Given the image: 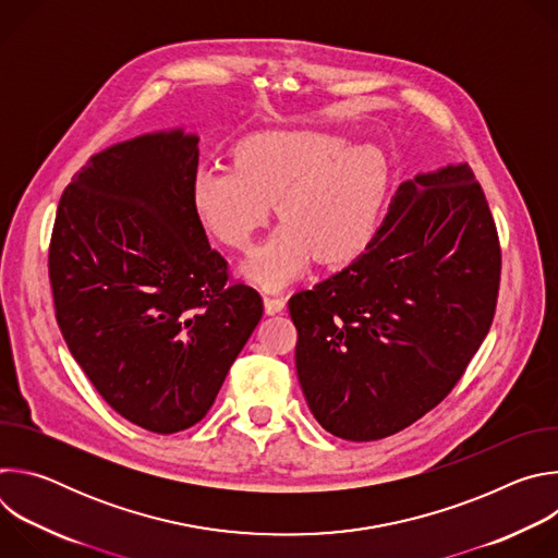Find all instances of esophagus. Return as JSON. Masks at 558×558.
Returning a JSON list of instances; mask_svg holds the SVG:
<instances>
[{
  "instance_id": "34e87169",
  "label": "esophagus",
  "mask_w": 558,
  "mask_h": 558,
  "mask_svg": "<svg viewBox=\"0 0 558 558\" xmlns=\"http://www.w3.org/2000/svg\"><path fill=\"white\" fill-rule=\"evenodd\" d=\"M287 300L280 298V295H265V313L274 315V313H280L284 308Z\"/></svg>"
}]
</instances>
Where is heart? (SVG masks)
Masks as SVG:
<instances>
[{"instance_id": "1", "label": "heart", "mask_w": 558, "mask_h": 558, "mask_svg": "<svg viewBox=\"0 0 558 558\" xmlns=\"http://www.w3.org/2000/svg\"><path fill=\"white\" fill-rule=\"evenodd\" d=\"M384 181V158L371 145H349L320 130H271L238 143L231 168L201 166L190 203L225 247L250 252L276 201L282 225L243 271L265 289H280L315 256L342 265L362 252Z\"/></svg>"}]
</instances>
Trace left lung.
Returning <instances> with one entry per match:
<instances>
[{
	"label": "left lung",
	"instance_id": "left-lung-1",
	"mask_svg": "<svg viewBox=\"0 0 558 558\" xmlns=\"http://www.w3.org/2000/svg\"><path fill=\"white\" fill-rule=\"evenodd\" d=\"M499 280V233L472 170L402 183L366 250L289 300L317 424L375 441L433 411L488 336Z\"/></svg>",
	"mask_w": 558,
	"mask_h": 558
}]
</instances>
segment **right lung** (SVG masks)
<instances>
[{
  "instance_id": "1",
  "label": "right lung",
  "mask_w": 558,
  "mask_h": 558,
  "mask_svg": "<svg viewBox=\"0 0 558 558\" xmlns=\"http://www.w3.org/2000/svg\"><path fill=\"white\" fill-rule=\"evenodd\" d=\"M198 136L143 134L95 156L63 190L48 250L61 336L128 422L172 435L211 409L263 317L190 203Z\"/></svg>"
}]
</instances>
